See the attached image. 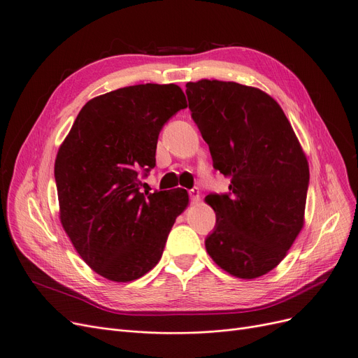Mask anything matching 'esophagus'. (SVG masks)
<instances>
[{
    "label": "esophagus",
    "instance_id": "obj_1",
    "mask_svg": "<svg viewBox=\"0 0 358 358\" xmlns=\"http://www.w3.org/2000/svg\"><path fill=\"white\" fill-rule=\"evenodd\" d=\"M189 193H190V199H192L193 203H197V202L201 201V192H199V189H197V187L192 189Z\"/></svg>",
    "mask_w": 358,
    "mask_h": 358
}]
</instances>
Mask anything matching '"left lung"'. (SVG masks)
Masks as SVG:
<instances>
[{
  "mask_svg": "<svg viewBox=\"0 0 358 358\" xmlns=\"http://www.w3.org/2000/svg\"><path fill=\"white\" fill-rule=\"evenodd\" d=\"M192 117L229 194H208L217 224L206 252L239 279L275 268L306 221L310 168L282 108L259 88L231 81L187 83Z\"/></svg>",
  "mask_w": 358,
  "mask_h": 358,
  "instance_id": "1",
  "label": "left lung"
}]
</instances>
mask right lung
Returning <instances> with one entry per match:
<instances>
[{
	"mask_svg": "<svg viewBox=\"0 0 358 358\" xmlns=\"http://www.w3.org/2000/svg\"><path fill=\"white\" fill-rule=\"evenodd\" d=\"M187 108L176 84H140L91 99L60 144L55 177L60 222L87 266L112 282L149 273L176 218L184 189L144 193L138 172L155 168L159 132Z\"/></svg>",
	"mask_w": 358,
	"mask_h": 358,
	"instance_id": "1",
	"label": "right lung"
}]
</instances>
